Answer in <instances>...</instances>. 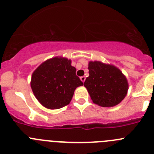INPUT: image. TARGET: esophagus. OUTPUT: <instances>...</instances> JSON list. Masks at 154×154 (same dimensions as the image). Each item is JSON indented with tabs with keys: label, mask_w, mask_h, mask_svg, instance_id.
Segmentation results:
<instances>
[{
	"label": "esophagus",
	"mask_w": 154,
	"mask_h": 154,
	"mask_svg": "<svg viewBox=\"0 0 154 154\" xmlns=\"http://www.w3.org/2000/svg\"><path fill=\"white\" fill-rule=\"evenodd\" d=\"M85 80H86V77H84V76H82V77H80V80H81V81L83 82V83H84V82L85 81Z\"/></svg>",
	"instance_id": "34e87169"
}]
</instances>
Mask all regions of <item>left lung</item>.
I'll list each match as a JSON object with an SVG mask.
<instances>
[{
  "instance_id": "8db88e82",
  "label": "left lung",
  "mask_w": 154,
  "mask_h": 154,
  "mask_svg": "<svg viewBox=\"0 0 154 154\" xmlns=\"http://www.w3.org/2000/svg\"><path fill=\"white\" fill-rule=\"evenodd\" d=\"M89 76L84 82L93 103L102 107H112L126 97L128 83L120 69L99 61L88 64Z\"/></svg>"
}]
</instances>
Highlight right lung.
Listing matches in <instances>:
<instances>
[{"label":"right lung","mask_w":154,"mask_h":154,"mask_svg":"<svg viewBox=\"0 0 154 154\" xmlns=\"http://www.w3.org/2000/svg\"><path fill=\"white\" fill-rule=\"evenodd\" d=\"M83 84L76 75V68L71 66V60L61 56L42 63L33 71L30 82L35 98L48 109L68 105L74 90Z\"/></svg>","instance_id":"1"}]
</instances>
